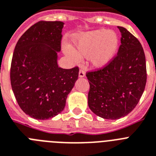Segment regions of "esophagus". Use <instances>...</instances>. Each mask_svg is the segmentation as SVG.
I'll return each mask as SVG.
<instances>
[{
  "label": "esophagus",
  "instance_id": "esophagus-1",
  "mask_svg": "<svg viewBox=\"0 0 156 156\" xmlns=\"http://www.w3.org/2000/svg\"><path fill=\"white\" fill-rule=\"evenodd\" d=\"M84 76H85V72H84L83 69H81L79 71V77L82 78V77H84Z\"/></svg>",
  "mask_w": 156,
  "mask_h": 156
}]
</instances>
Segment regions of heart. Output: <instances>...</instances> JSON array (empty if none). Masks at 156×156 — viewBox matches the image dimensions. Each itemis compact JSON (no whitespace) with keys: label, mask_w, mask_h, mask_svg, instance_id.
<instances>
[{"label":"heart","mask_w":156,"mask_h":156,"mask_svg":"<svg viewBox=\"0 0 156 156\" xmlns=\"http://www.w3.org/2000/svg\"><path fill=\"white\" fill-rule=\"evenodd\" d=\"M74 44L81 56L89 55V61L95 68H103L115 56L119 37L113 31L100 29L77 37ZM64 51L73 62H79L80 56L73 48L65 46Z\"/></svg>","instance_id":"obj_1"}]
</instances>
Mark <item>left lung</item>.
Instances as JSON below:
<instances>
[{"label":"left lung","mask_w":156,"mask_h":156,"mask_svg":"<svg viewBox=\"0 0 156 156\" xmlns=\"http://www.w3.org/2000/svg\"><path fill=\"white\" fill-rule=\"evenodd\" d=\"M121 44L106 66L86 73L90 89L88 107L96 115L118 119L133 110L147 82L146 59L141 44L125 28L118 26Z\"/></svg>","instance_id":"obj_1"}]
</instances>
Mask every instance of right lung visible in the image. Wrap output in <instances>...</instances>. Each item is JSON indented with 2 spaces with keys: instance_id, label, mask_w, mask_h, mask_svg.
Returning a JSON list of instances; mask_svg holds the SVG:
<instances>
[{
  "instance_id": "add662e5",
  "label": "right lung",
  "mask_w": 156,
  "mask_h": 156,
  "mask_svg": "<svg viewBox=\"0 0 156 156\" xmlns=\"http://www.w3.org/2000/svg\"><path fill=\"white\" fill-rule=\"evenodd\" d=\"M64 23L41 20L18 40L10 69L12 89L19 106L36 119H48L64 110L79 76V68L57 64Z\"/></svg>"
}]
</instances>
